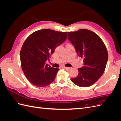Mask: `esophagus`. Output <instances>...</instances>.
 Wrapping results in <instances>:
<instances>
[{"mask_svg": "<svg viewBox=\"0 0 121 121\" xmlns=\"http://www.w3.org/2000/svg\"><path fill=\"white\" fill-rule=\"evenodd\" d=\"M63 68H64V69H66V70H69V69H70V68H69V67H63Z\"/></svg>", "mask_w": 121, "mask_h": 121, "instance_id": "esophagus-1", "label": "esophagus"}]
</instances>
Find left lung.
<instances>
[{"instance_id": "1", "label": "left lung", "mask_w": 121, "mask_h": 121, "mask_svg": "<svg viewBox=\"0 0 121 121\" xmlns=\"http://www.w3.org/2000/svg\"><path fill=\"white\" fill-rule=\"evenodd\" d=\"M68 38L74 46L78 56L84 58V66L71 81L82 87L90 86L104 74L108 60V51L101 39L87 29L68 32Z\"/></svg>"}]
</instances>
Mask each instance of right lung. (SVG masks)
<instances>
[{
  "instance_id": "obj_1",
  "label": "right lung",
  "mask_w": 121,
  "mask_h": 121,
  "mask_svg": "<svg viewBox=\"0 0 121 121\" xmlns=\"http://www.w3.org/2000/svg\"><path fill=\"white\" fill-rule=\"evenodd\" d=\"M67 33L42 29L33 33L25 40L20 52L21 67L33 85L43 87L54 81L59 69L52 68L45 62L56 47L65 41Z\"/></svg>"
}]
</instances>
